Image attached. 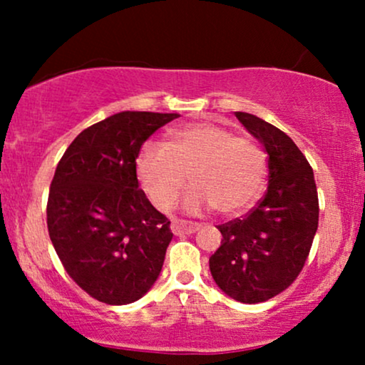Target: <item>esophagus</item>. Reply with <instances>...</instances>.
Instances as JSON below:
<instances>
[{"instance_id": "34e87169", "label": "esophagus", "mask_w": 365, "mask_h": 365, "mask_svg": "<svg viewBox=\"0 0 365 365\" xmlns=\"http://www.w3.org/2000/svg\"><path fill=\"white\" fill-rule=\"evenodd\" d=\"M199 228V223H188V221L180 220L171 221V232H173L175 235H192V233H195Z\"/></svg>"}]
</instances>
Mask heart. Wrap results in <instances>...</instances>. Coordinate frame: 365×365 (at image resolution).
Segmentation results:
<instances>
[{"mask_svg":"<svg viewBox=\"0 0 365 365\" xmlns=\"http://www.w3.org/2000/svg\"><path fill=\"white\" fill-rule=\"evenodd\" d=\"M139 185L154 207L170 211L188 182L183 207L199 215L215 207L221 216L245 211L266 180V156L249 137L212 121L173 128L166 148L145 144L135 158Z\"/></svg>","mask_w":365,"mask_h":365,"instance_id":"b5f03b06","label":"heart"}]
</instances>
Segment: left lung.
Returning a JSON list of instances; mask_svg holds the SVG:
<instances>
[{
  "label": "left lung",
  "instance_id": "8db88e82",
  "mask_svg": "<svg viewBox=\"0 0 365 365\" xmlns=\"http://www.w3.org/2000/svg\"><path fill=\"white\" fill-rule=\"evenodd\" d=\"M235 116L267 154L269 183L244 217L220 225V249L209 259L212 279L244 304L273 299L295 282L307 261L319 221L314 171L287 133L250 113Z\"/></svg>",
  "mask_w": 365,
  "mask_h": 365
}]
</instances>
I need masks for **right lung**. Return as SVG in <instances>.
<instances>
[{"label": "right lung", "instance_id": "right-lung-1", "mask_svg": "<svg viewBox=\"0 0 365 365\" xmlns=\"http://www.w3.org/2000/svg\"><path fill=\"white\" fill-rule=\"evenodd\" d=\"M178 113L121 111L75 137L49 187L48 232L83 292L110 305L132 304L156 283L173 233L139 188L135 158Z\"/></svg>", "mask_w": 365, "mask_h": 365}]
</instances>
